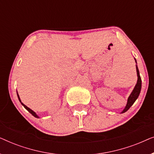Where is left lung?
<instances>
[{
  "instance_id": "obj_1",
  "label": "left lung",
  "mask_w": 154,
  "mask_h": 154,
  "mask_svg": "<svg viewBox=\"0 0 154 154\" xmlns=\"http://www.w3.org/2000/svg\"><path fill=\"white\" fill-rule=\"evenodd\" d=\"M136 62V60H135ZM136 69H137V82L134 87L133 91L132 92L131 94H130L128 100V103L126 105L125 108L124 109V110L122 111V113H125L129 109L132 104H134V102H135L137 99L138 98L139 95H140V91H141V88H142V80H141V77L140 75V72H139V69L137 66L136 65Z\"/></svg>"
}]
</instances>
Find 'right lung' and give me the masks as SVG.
Wrapping results in <instances>:
<instances>
[{
  "label": "right lung",
  "mask_w": 154,
  "mask_h": 154,
  "mask_svg": "<svg viewBox=\"0 0 154 154\" xmlns=\"http://www.w3.org/2000/svg\"><path fill=\"white\" fill-rule=\"evenodd\" d=\"M17 97H18V99H19V100H20V102H21V104H22L23 105V106H24V108H25V109H26V110H27V111H28L29 113H31V114H32V115L33 116H34V117H35V118H38V116H37L36 114H35V113L34 112V111H33L32 110H31V109H29V107H27V106H26V105H24V104H23V103L22 102V101H21V100H20V96H19V94H18V93H17Z\"/></svg>",
  "instance_id": "add662e5"
}]
</instances>
